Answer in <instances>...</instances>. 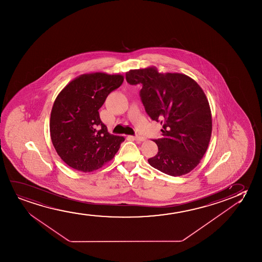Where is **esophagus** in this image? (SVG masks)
<instances>
[{
  "label": "esophagus",
  "mask_w": 262,
  "mask_h": 262,
  "mask_svg": "<svg viewBox=\"0 0 262 262\" xmlns=\"http://www.w3.org/2000/svg\"><path fill=\"white\" fill-rule=\"evenodd\" d=\"M132 138H133V140H137V141H144L145 140V138H143V137L134 136L132 137Z\"/></svg>",
  "instance_id": "1"
}]
</instances>
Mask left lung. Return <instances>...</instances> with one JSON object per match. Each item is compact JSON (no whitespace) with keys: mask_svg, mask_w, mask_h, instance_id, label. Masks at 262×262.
I'll return each mask as SVG.
<instances>
[{"mask_svg":"<svg viewBox=\"0 0 262 262\" xmlns=\"http://www.w3.org/2000/svg\"><path fill=\"white\" fill-rule=\"evenodd\" d=\"M126 80L142 84L146 112L163 125V137L153 140L158 152L147 160L149 165L171 176L193 170L208 149L212 133L211 110L200 85L185 74L162 73L154 66L129 70Z\"/></svg>","mask_w":262,"mask_h":262,"instance_id":"obj_1","label":"left lung"}]
</instances>
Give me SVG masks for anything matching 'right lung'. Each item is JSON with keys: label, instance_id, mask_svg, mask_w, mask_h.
<instances>
[{"label": "right lung", "instance_id": "right-lung-1", "mask_svg": "<svg viewBox=\"0 0 262 262\" xmlns=\"http://www.w3.org/2000/svg\"><path fill=\"white\" fill-rule=\"evenodd\" d=\"M122 82L121 74L86 73L72 79L58 94L51 111V140L70 167L92 172L117 153L124 138L108 133L98 110Z\"/></svg>", "mask_w": 262, "mask_h": 262}]
</instances>
